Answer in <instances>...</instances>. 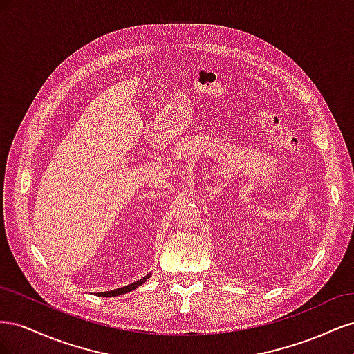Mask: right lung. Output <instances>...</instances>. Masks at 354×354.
<instances>
[{
    "mask_svg": "<svg viewBox=\"0 0 354 354\" xmlns=\"http://www.w3.org/2000/svg\"><path fill=\"white\" fill-rule=\"evenodd\" d=\"M149 276L151 274H147V276H145L143 279H140V281H137V282H134V283H131V285H127V286H122V288H118V289H112V291H106V292H99L97 295L99 297H116V295H121V294H125V292H130V291H133V289H136L137 286H140L142 283H145L147 279H149Z\"/></svg>",
    "mask_w": 354,
    "mask_h": 354,
    "instance_id": "1",
    "label": "right lung"
}]
</instances>
